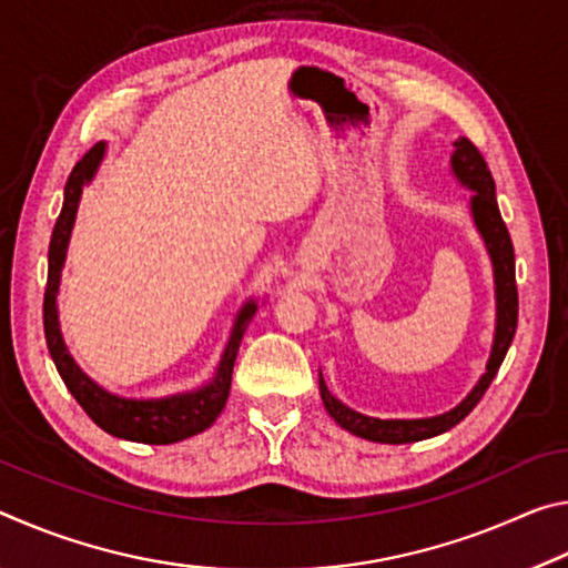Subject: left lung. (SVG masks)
<instances>
[{"mask_svg":"<svg viewBox=\"0 0 568 568\" xmlns=\"http://www.w3.org/2000/svg\"><path fill=\"white\" fill-rule=\"evenodd\" d=\"M454 155H450V170H454L456 180L468 190H474L470 197V215L478 227L480 237H484L488 255L494 263V283H496V335L491 358H488L486 373L474 386V390L458 403L456 408L448 413H440L434 418H413V420H381L363 416V413L353 410L331 396L328 386L321 376V398L325 410L331 413L333 420L341 428L351 430V434L376 440V444H413V440H423L438 434H446L456 423L464 420L476 403L484 398V393L491 386L498 368L508 353V345L514 341L516 323H518V291H516V263H514V243L508 235V227L504 223L501 213H498L496 203V185L488 170L484 155L468 138H458L454 142Z\"/></svg>","mask_w":568,"mask_h":568,"instance_id":"obj_1","label":"left lung"}]
</instances>
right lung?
Masks as SVG:
<instances>
[{
    "instance_id": "obj_1",
    "label": "right lung",
    "mask_w": 568,
    "mask_h": 568,
    "mask_svg": "<svg viewBox=\"0 0 568 568\" xmlns=\"http://www.w3.org/2000/svg\"><path fill=\"white\" fill-rule=\"evenodd\" d=\"M104 158V142H98L88 155H84L72 168L70 178L64 185V203L57 217L52 240H50V267H47V287H44V338L47 348H50L52 361L60 371L64 386L70 388L77 403L84 408V413L98 423L102 430L110 436H118L124 440H138V444L150 446H165L178 444L195 434H203L215 423V418L223 413L230 393V381H233V365L237 358L240 341H243L245 328L253 321L257 311L255 301H247L243 311L237 313L233 333L223 351V358L215 371V378L207 386L187 393H178V396L168 398H120L114 393L100 388L90 376H84L80 365L67 351L60 331V315H57V291H60V277L67 257V245H70V235L74 227L77 207H80L82 187L94 178L100 162Z\"/></svg>"
}]
</instances>
